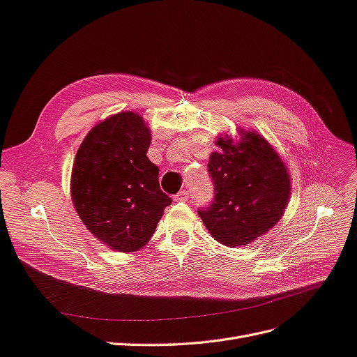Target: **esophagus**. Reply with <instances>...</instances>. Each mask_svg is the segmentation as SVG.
Masks as SVG:
<instances>
[{
  "label": "esophagus",
  "mask_w": 357,
  "mask_h": 357,
  "mask_svg": "<svg viewBox=\"0 0 357 357\" xmlns=\"http://www.w3.org/2000/svg\"><path fill=\"white\" fill-rule=\"evenodd\" d=\"M188 196H190V192L185 191V190H182V191L178 192V195L173 196V200H175V202H187Z\"/></svg>",
  "instance_id": "1"
}]
</instances>
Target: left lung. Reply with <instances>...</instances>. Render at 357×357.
Instances as JSON below:
<instances>
[{
	"label": "left lung",
	"mask_w": 357,
	"mask_h": 357,
	"mask_svg": "<svg viewBox=\"0 0 357 357\" xmlns=\"http://www.w3.org/2000/svg\"><path fill=\"white\" fill-rule=\"evenodd\" d=\"M238 139L217 136L209 157L215 199L199 215L212 238L230 248L248 245L269 231L287 209L291 181L286 162L254 130L238 128Z\"/></svg>",
	"instance_id": "obj_1"
}]
</instances>
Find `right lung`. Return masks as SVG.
Here are the masks:
<instances>
[{
    "label": "right lung",
    "instance_id": "add662e5",
    "mask_svg": "<svg viewBox=\"0 0 357 357\" xmlns=\"http://www.w3.org/2000/svg\"><path fill=\"white\" fill-rule=\"evenodd\" d=\"M151 130L137 112H118L88 131L71 169V202L93 235L119 252L144 248L172 200L146 157Z\"/></svg>",
    "mask_w": 357,
    "mask_h": 357
}]
</instances>
